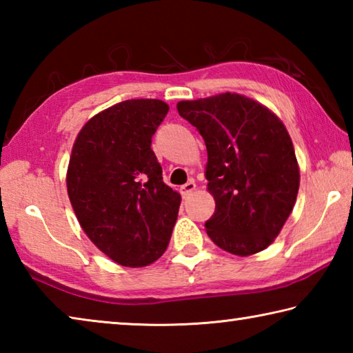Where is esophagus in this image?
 Wrapping results in <instances>:
<instances>
[{"label":"esophagus","mask_w":353,"mask_h":353,"mask_svg":"<svg viewBox=\"0 0 353 353\" xmlns=\"http://www.w3.org/2000/svg\"><path fill=\"white\" fill-rule=\"evenodd\" d=\"M196 190V183L194 182H187L185 185H182L181 187V194L183 196V198H188V196L193 193V191Z\"/></svg>","instance_id":"obj_1"}]
</instances>
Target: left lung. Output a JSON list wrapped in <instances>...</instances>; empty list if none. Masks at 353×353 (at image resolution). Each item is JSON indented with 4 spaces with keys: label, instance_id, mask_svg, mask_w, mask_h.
Wrapping results in <instances>:
<instances>
[{
    "label": "left lung",
    "instance_id": "8db88e82",
    "mask_svg": "<svg viewBox=\"0 0 353 353\" xmlns=\"http://www.w3.org/2000/svg\"><path fill=\"white\" fill-rule=\"evenodd\" d=\"M177 112L207 146V190L216 202L207 235L234 255L266 249L292 212L301 181L283 123L236 93L181 101Z\"/></svg>",
    "mask_w": 353,
    "mask_h": 353
}]
</instances>
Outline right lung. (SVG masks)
<instances>
[{
  "instance_id": "right-lung-1",
  "label": "right lung",
  "mask_w": 353,
  "mask_h": 353,
  "mask_svg": "<svg viewBox=\"0 0 353 353\" xmlns=\"http://www.w3.org/2000/svg\"><path fill=\"white\" fill-rule=\"evenodd\" d=\"M170 107L128 99L94 115L77 134L67 171L82 230L118 265L141 268L168 248L181 194L163 182L151 149Z\"/></svg>"
}]
</instances>
